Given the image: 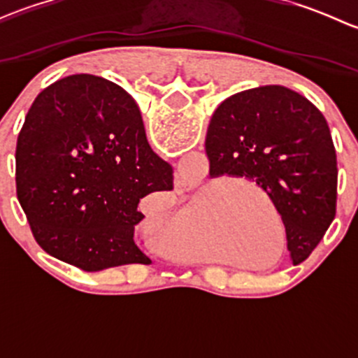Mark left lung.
I'll list each match as a JSON object with an SVG mask.
<instances>
[{"instance_id": "8db88e82", "label": "left lung", "mask_w": 358, "mask_h": 358, "mask_svg": "<svg viewBox=\"0 0 358 358\" xmlns=\"http://www.w3.org/2000/svg\"><path fill=\"white\" fill-rule=\"evenodd\" d=\"M211 176L248 178L275 204L292 265L305 262L336 216L338 166L322 112L280 85L244 90L213 114Z\"/></svg>"}]
</instances>
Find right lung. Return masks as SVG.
Segmentation results:
<instances>
[{"mask_svg":"<svg viewBox=\"0 0 358 358\" xmlns=\"http://www.w3.org/2000/svg\"><path fill=\"white\" fill-rule=\"evenodd\" d=\"M17 197L36 243L85 272L150 258L135 243L140 201L173 190V168L150 149L129 93L74 74L36 96L15 152Z\"/></svg>","mask_w":358,"mask_h":358,"instance_id":"right-lung-1","label":"right lung"}]
</instances>
